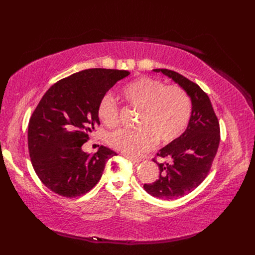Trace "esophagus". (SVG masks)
Wrapping results in <instances>:
<instances>
[{"mask_svg":"<svg viewBox=\"0 0 255 255\" xmlns=\"http://www.w3.org/2000/svg\"><path fill=\"white\" fill-rule=\"evenodd\" d=\"M124 157H126L127 159L130 160V161H132L133 163H135V164H138V163L141 162V159H139V158H135V157H132V156H129V155H124Z\"/></svg>","mask_w":255,"mask_h":255,"instance_id":"34e87169","label":"esophagus"}]
</instances>
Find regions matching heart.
<instances>
[{
	"label": "heart",
	"instance_id": "obj_1",
	"mask_svg": "<svg viewBox=\"0 0 255 255\" xmlns=\"http://www.w3.org/2000/svg\"><path fill=\"white\" fill-rule=\"evenodd\" d=\"M122 96L132 107L141 110L137 130H118L109 136V144L126 155L139 156L161 143L176 140L188 126L192 106L182 88L165 86L150 76H141L125 85ZM97 115L109 128L119 124V107L114 97L105 94L99 101Z\"/></svg>",
	"mask_w": 255,
	"mask_h": 255
}]
</instances>
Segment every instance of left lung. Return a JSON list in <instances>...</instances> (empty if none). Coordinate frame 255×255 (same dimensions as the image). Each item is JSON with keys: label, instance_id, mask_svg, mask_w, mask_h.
I'll return each mask as SVG.
<instances>
[{"label": "left lung", "instance_id": "left-lung-1", "mask_svg": "<svg viewBox=\"0 0 255 255\" xmlns=\"http://www.w3.org/2000/svg\"><path fill=\"white\" fill-rule=\"evenodd\" d=\"M153 71L171 78L188 94L192 104L186 130L157 154L165 159L161 163L156 162L160 170L159 179L143 185V189L154 197L177 199L193 191L208 176L219 146V123L210 98L196 84L172 70Z\"/></svg>", "mask_w": 255, "mask_h": 255}]
</instances>
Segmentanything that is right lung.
<instances>
[{
  "instance_id": "right-lung-1",
  "label": "right lung",
  "mask_w": 255,
  "mask_h": 255,
  "mask_svg": "<svg viewBox=\"0 0 255 255\" xmlns=\"http://www.w3.org/2000/svg\"><path fill=\"white\" fill-rule=\"evenodd\" d=\"M129 74L127 70L86 69L59 80L40 100L29 123L28 145L37 176L49 190L76 197L99 182L106 161L117 154L103 145L90 154L83 144L100 125V99Z\"/></svg>"
}]
</instances>
